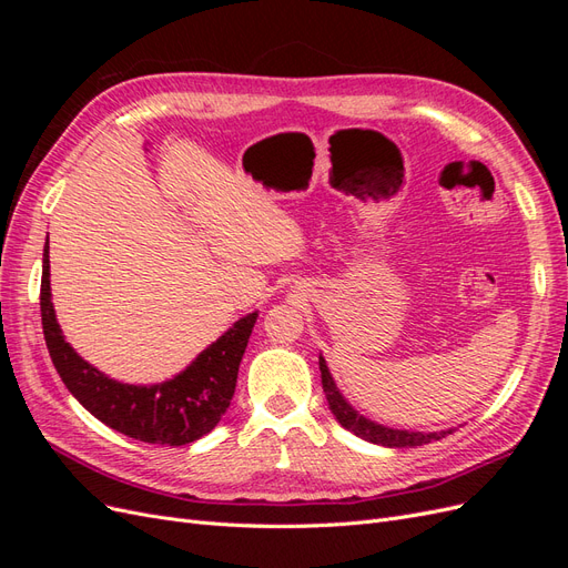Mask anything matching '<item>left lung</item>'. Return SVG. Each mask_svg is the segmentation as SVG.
Listing matches in <instances>:
<instances>
[{
    "mask_svg": "<svg viewBox=\"0 0 568 568\" xmlns=\"http://www.w3.org/2000/svg\"><path fill=\"white\" fill-rule=\"evenodd\" d=\"M320 372H322V388L326 395V403H329V409L334 412V417L343 428H348L351 434L365 438L376 445H386V448H415V445H426L432 440H440L448 434H453V428L448 432H438V434H417V432H398V428H386L382 424H374L365 417H359L357 412L343 400V395L338 393L329 369H326L324 357H320Z\"/></svg>",
    "mask_w": 568,
    "mask_h": 568,
    "instance_id": "1",
    "label": "left lung"
}]
</instances>
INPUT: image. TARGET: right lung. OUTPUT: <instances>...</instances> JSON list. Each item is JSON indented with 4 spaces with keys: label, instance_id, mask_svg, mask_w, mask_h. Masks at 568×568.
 <instances>
[{
    "label": "right lung",
    "instance_id": "add662e5",
    "mask_svg": "<svg viewBox=\"0 0 568 568\" xmlns=\"http://www.w3.org/2000/svg\"><path fill=\"white\" fill-rule=\"evenodd\" d=\"M40 313L51 363L80 405L115 432L156 445H186L217 426L230 407L239 363L257 317L251 313L239 320L175 379L156 386H128L84 363L65 343L51 305L49 246H44L42 261Z\"/></svg>",
    "mask_w": 568,
    "mask_h": 568
}]
</instances>
